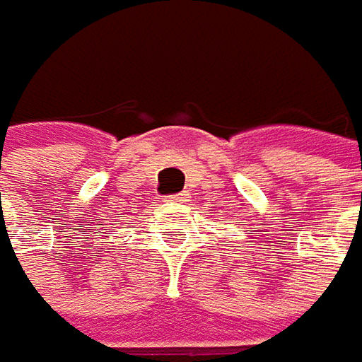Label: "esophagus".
I'll use <instances>...</instances> for the list:
<instances>
[{"instance_id": "34e87169", "label": "esophagus", "mask_w": 362, "mask_h": 362, "mask_svg": "<svg viewBox=\"0 0 362 362\" xmlns=\"http://www.w3.org/2000/svg\"><path fill=\"white\" fill-rule=\"evenodd\" d=\"M186 198H188V194L180 192V194H174V197H170V200H172V202H184Z\"/></svg>"}]
</instances>
